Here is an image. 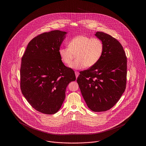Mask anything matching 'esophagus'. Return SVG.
I'll return each instance as SVG.
<instances>
[{"label": "esophagus", "instance_id": "1", "mask_svg": "<svg viewBox=\"0 0 146 146\" xmlns=\"http://www.w3.org/2000/svg\"><path fill=\"white\" fill-rule=\"evenodd\" d=\"M75 74H76V78H78V76H79V73L78 72H77V71H75Z\"/></svg>", "mask_w": 146, "mask_h": 146}]
</instances>
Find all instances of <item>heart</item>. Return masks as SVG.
I'll list each match as a JSON object with an SVG mask.
<instances>
[{
  "mask_svg": "<svg viewBox=\"0 0 146 146\" xmlns=\"http://www.w3.org/2000/svg\"><path fill=\"white\" fill-rule=\"evenodd\" d=\"M68 47L61 48L58 54L63 63L70 64L75 54L76 60L70 65L73 69L80 70L92 67L100 60L104 52V43L97 38L78 35L68 43Z\"/></svg>",
  "mask_w": 146,
  "mask_h": 146,
  "instance_id": "1",
  "label": "heart"
}]
</instances>
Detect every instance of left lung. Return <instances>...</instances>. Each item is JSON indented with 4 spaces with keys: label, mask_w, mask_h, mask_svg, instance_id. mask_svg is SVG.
I'll return each mask as SVG.
<instances>
[{
    "label": "left lung",
    "mask_w": 146,
    "mask_h": 146,
    "mask_svg": "<svg viewBox=\"0 0 146 146\" xmlns=\"http://www.w3.org/2000/svg\"><path fill=\"white\" fill-rule=\"evenodd\" d=\"M95 35L104 43L102 55L95 66L80 72L76 82L89 108L99 112L112 108L125 91L127 58L115 38L102 32Z\"/></svg>",
    "instance_id": "obj_1"
}]
</instances>
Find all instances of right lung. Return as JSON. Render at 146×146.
Returning a JSON list of instances; mask_svg holds the SVG:
<instances>
[{
  "instance_id": "obj_1",
  "label": "right lung",
  "mask_w": 146,
  "mask_h": 146,
  "mask_svg": "<svg viewBox=\"0 0 146 146\" xmlns=\"http://www.w3.org/2000/svg\"><path fill=\"white\" fill-rule=\"evenodd\" d=\"M67 32L55 30L40 34L28 43L21 60L20 87L37 111L53 114L61 107L73 70L64 66L58 50Z\"/></svg>"
}]
</instances>
